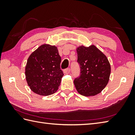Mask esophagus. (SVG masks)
<instances>
[{
    "mask_svg": "<svg viewBox=\"0 0 135 135\" xmlns=\"http://www.w3.org/2000/svg\"><path fill=\"white\" fill-rule=\"evenodd\" d=\"M70 71H71L70 68H66V69L64 70V71H64V73L65 74H68L70 73Z\"/></svg>",
    "mask_w": 135,
    "mask_h": 135,
    "instance_id": "esophagus-1",
    "label": "esophagus"
}]
</instances>
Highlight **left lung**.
I'll return each instance as SVG.
<instances>
[{
    "mask_svg": "<svg viewBox=\"0 0 135 135\" xmlns=\"http://www.w3.org/2000/svg\"><path fill=\"white\" fill-rule=\"evenodd\" d=\"M76 51L80 75L74 79V85L81 95L95 96L108 84L111 73L110 62L107 57L94 45L81 46L77 48Z\"/></svg>",
    "mask_w": 135,
    "mask_h": 135,
    "instance_id": "1",
    "label": "left lung"
}]
</instances>
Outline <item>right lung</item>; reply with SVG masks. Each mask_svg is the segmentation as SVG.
I'll list each match as a JSON object with an SVG mask.
<instances>
[{"instance_id": "add662e5", "label": "right lung", "mask_w": 135, "mask_h": 135, "mask_svg": "<svg viewBox=\"0 0 135 135\" xmlns=\"http://www.w3.org/2000/svg\"><path fill=\"white\" fill-rule=\"evenodd\" d=\"M61 59L55 46L42 45L31 54L25 66V77L31 90L48 96L58 90L64 74Z\"/></svg>"}]
</instances>
